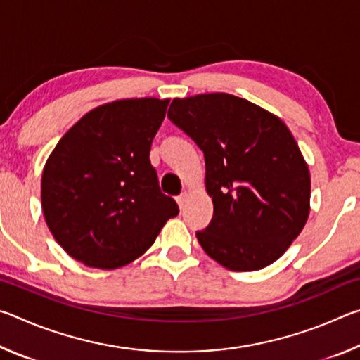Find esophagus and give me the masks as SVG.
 <instances>
[{"instance_id": "obj_1", "label": "esophagus", "mask_w": 360, "mask_h": 360, "mask_svg": "<svg viewBox=\"0 0 360 360\" xmlns=\"http://www.w3.org/2000/svg\"><path fill=\"white\" fill-rule=\"evenodd\" d=\"M186 200H187V193L186 192H182L179 197H176V202H178V205H179V208H184V205H186Z\"/></svg>"}]
</instances>
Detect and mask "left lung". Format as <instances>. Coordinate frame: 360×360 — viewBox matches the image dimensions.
Wrapping results in <instances>:
<instances>
[{
  "mask_svg": "<svg viewBox=\"0 0 360 360\" xmlns=\"http://www.w3.org/2000/svg\"><path fill=\"white\" fill-rule=\"evenodd\" d=\"M168 117L205 155L214 214L197 231L211 259L231 271L268 266L288 251L309 214L311 179L284 122L230 94L174 98Z\"/></svg>",
  "mask_w": 360,
  "mask_h": 360,
  "instance_id": "1",
  "label": "left lung"
}]
</instances>
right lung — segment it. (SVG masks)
<instances>
[{
  "instance_id": "right-lung-1",
  "label": "right lung",
  "mask_w": 360,
  "mask_h": 360,
  "mask_svg": "<svg viewBox=\"0 0 360 360\" xmlns=\"http://www.w3.org/2000/svg\"><path fill=\"white\" fill-rule=\"evenodd\" d=\"M168 103L129 98L101 105L79 119L49 155L42 212L72 259L101 270L124 266L179 214L149 160Z\"/></svg>"
}]
</instances>
